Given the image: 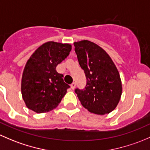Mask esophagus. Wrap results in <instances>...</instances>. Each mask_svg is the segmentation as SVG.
<instances>
[{
    "label": "esophagus",
    "mask_w": 150,
    "mask_h": 150,
    "mask_svg": "<svg viewBox=\"0 0 150 150\" xmlns=\"http://www.w3.org/2000/svg\"><path fill=\"white\" fill-rule=\"evenodd\" d=\"M75 86H76V83L75 82H73L71 84V88L72 89H74Z\"/></svg>",
    "instance_id": "esophagus-1"
}]
</instances>
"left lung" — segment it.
<instances>
[{
  "label": "left lung",
  "instance_id": "left-lung-1",
  "mask_svg": "<svg viewBox=\"0 0 150 150\" xmlns=\"http://www.w3.org/2000/svg\"><path fill=\"white\" fill-rule=\"evenodd\" d=\"M79 64L84 70L86 84L75 89L84 108L98 115L112 112L121 99L122 84L113 61L102 47L89 40L74 43Z\"/></svg>",
  "mask_w": 150,
  "mask_h": 150
}]
</instances>
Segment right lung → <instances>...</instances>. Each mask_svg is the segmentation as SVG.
Returning a JSON list of instances; mask_svg holds the SVG:
<instances>
[{
  "label": "right lung",
  "mask_w": 150,
  "mask_h": 150,
  "mask_svg": "<svg viewBox=\"0 0 150 150\" xmlns=\"http://www.w3.org/2000/svg\"><path fill=\"white\" fill-rule=\"evenodd\" d=\"M70 44L47 42L38 47L27 61L21 79V95L29 109L49 112L61 103L70 87L56 66L67 58Z\"/></svg>",
  "instance_id": "add662e5"
}]
</instances>
